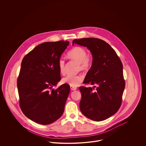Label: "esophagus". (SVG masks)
<instances>
[{"label":"esophagus","instance_id":"1","mask_svg":"<svg viewBox=\"0 0 146 146\" xmlns=\"http://www.w3.org/2000/svg\"><path fill=\"white\" fill-rule=\"evenodd\" d=\"M76 89H77V88H76V87H74V86H70V89H71L72 90H76Z\"/></svg>","mask_w":146,"mask_h":146}]
</instances>
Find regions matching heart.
I'll return each instance as SVG.
<instances>
[{
  "label": "heart",
  "mask_w": 146,
  "mask_h": 146,
  "mask_svg": "<svg viewBox=\"0 0 146 146\" xmlns=\"http://www.w3.org/2000/svg\"><path fill=\"white\" fill-rule=\"evenodd\" d=\"M67 56L70 59L78 63V69L85 70L90 67L92 59L90 56L87 55V52L83 48L76 46L70 50ZM58 69L61 74L65 72V61L62 58L58 61ZM83 80V76L80 74H68L63 78L62 83L69 85L70 86H77Z\"/></svg>",
  "instance_id": "obj_1"
}]
</instances>
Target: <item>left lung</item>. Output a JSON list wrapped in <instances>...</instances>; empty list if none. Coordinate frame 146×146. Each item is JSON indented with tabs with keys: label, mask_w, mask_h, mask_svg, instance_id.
<instances>
[{
	"label": "left lung",
	"mask_w": 146,
	"mask_h": 146,
	"mask_svg": "<svg viewBox=\"0 0 146 146\" xmlns=\"http://www.w3.org/2000/svg\"><path fill=\"white\" fill-rule=\"evenodd\" d=\"M87 47L92 56V63L84 84L96 85L92 88L81 86L79 107L91 120H106L118 111L125 88L123 64L115 50L103 40L86 38L73 40L72 44Z\"/></svg>",
	"instance_id": "obj_1"
}]
</instances>
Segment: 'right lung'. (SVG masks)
I'll return each mask as SVG.
<instances>
[{
  "instance_id": "obj_1",
  "label": "right lung",
  "mask_w": 146,
  "mask_h": 146,
  "mask_svg": "<svg viewBox=\"0 0 146 146\" xmlns=\"http://www.w3.org/2000/svg\"><path fill=\"white\" fill-rule=\"evenodd\" d=\"M69 44L63 40L43 42L22 60L17 79L20 108L36 123L51 124L63 113L70 86L63 84L56 90L52 88L61 80L58 61Z\"/></svg>"
}]
</instances>
